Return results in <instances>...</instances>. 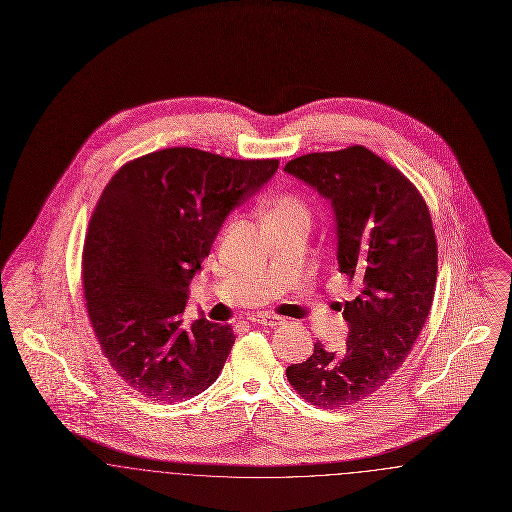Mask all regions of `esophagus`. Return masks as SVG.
<instances>
[{
  "mask_svg": "<svg viewBox=\"0 0 512 512\" xmlns=\"http://www.w3.org/2000/svg\"><path fill=\"white\" fill-rule=\"evenodd\" d=\"M249 320L255 324H265V326H280L286 322V318L270 315V313H253V315H249Z\"/></svg>",
  "mask_w": 512,
  "mask_h": 512,
  "instance_id": "1",
  "label": "esophagus"
}]
</instances>
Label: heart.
I'll return each mask as SVG.
<instances>
[{
	"mask_svg": "<svg viewBox=\"0 0 512 512\" xmlns=\"http://www.w3.org/2000/svg\"><path fill=\"white\" fill-rule=\"evenodd\" d=\"M284 220H307L309 222V209L307 205L295 195L282 194L272 197L268 201L265 211V222H284Z\"/></svg>",
	"mask_w": 512,
	"mask_h": 512,
	"instance_id": "obj_1",
	"label": "heart"
}]
</instances>
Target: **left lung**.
I'll return each mask as SVG.
<instances>
[{
    "mask_svg": "<svg viewBox=\"0 0 512 512\" xmlns=\"http://www.w3.org/2000/svg\"><path fill=\"white\" fill-rule=\"evenodd\" d=\"M284 171L330 203L338 267L361 284L343 307L347 347L317 341L305 363L286 370L305 401L343 409L380 390L411 353L436 290V234L418 190L366 147L309 153Z\"/></svg>",
    "mask_w": 512,
    "mask_h": 512,
    "instance_id": "obj_1",
    "label": "left lung"
}]
</instances>
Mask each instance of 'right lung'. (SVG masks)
Returning <instances> with one entry per match:
<instances>
[{"label": "right lung", "mask_w": 512, "mask_h": 512, "mask_svg": "<svg viewBox=\"0 0 512 512\" xmlns=\"http://www.w3.org/2000/svg\"><path fill=\"white\" fill-rule=\"evenodd\" d=\"M276 171V159L169 147L126 163L103 190L84 295L103 355L140 395L186 401L219 378L236 336L205 317L184 324L188 286L226 217Z\"/></svg>", "instance_id": "1"}]
</instances>
